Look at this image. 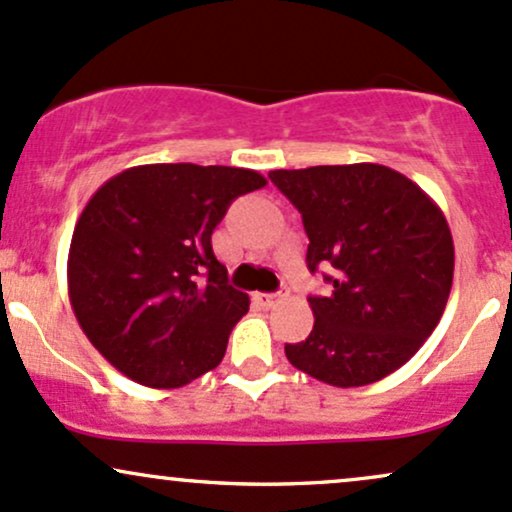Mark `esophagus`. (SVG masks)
Segmentation results:
<instances>
[{"mask_svg": "<svg viewBox=\"0 0 512 512\" xmlns=\"http://www.w3.org/2000/svg\"><path fill=\"white\" fill-rule=\"evenodd\" d=\"M279 301V293H255V303L264 305V308H272Z\"/></svg>", "mask_w": 512, "mask_h": 512, "instance_id": "1", "label": "esophagus"}]
</instances>
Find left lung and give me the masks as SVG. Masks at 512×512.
I'll return each instance as SVG.
<instances>
[{"label": "left lung", "instance_id": "1", "mask_svg": "<svg viewBox=\"0 0 512 512\" xmlns=\"http://www.w3.org/2000/svg\"><path fill=\"white\" fill-rule=\"evenodd\" d=\"M301 211L308 269L332 291L310 296L305 342L286 344L293 368L334 387H361L402 368L436 330L455 272L445 214L416 182L380 163L272 170Z\"/></svg>", "mask_w": 512, "mask_h": 512}]
</instances>
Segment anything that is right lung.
I'll list each match as a JSON object with an SVG mask.
<instances>
[{"mask_svg":"<svg viewBox=\"0 0 512 512\" xmlns=\"http://www.w3.org/2000/svg\"><path fill=\"white\" fill-rule=\"evenodd\" d=\"M264 185L250 168L149 163L98 187L74 226L67 284L110 366L156 390L219 366L250 298L228 284L211 233L233 199Z\"/></svg>","mask_w":512,"mask_h":512,"instance_id":"1","label":"right lung"}]
</instances>
